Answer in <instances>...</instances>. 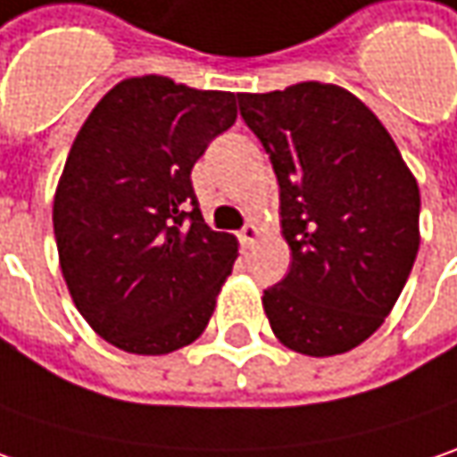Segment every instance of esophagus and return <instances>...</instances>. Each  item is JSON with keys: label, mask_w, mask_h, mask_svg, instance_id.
<instances>
[{"label": "esophagus", "mask_w": 457, "mask_h": 457, "mask_svg": "<svg viewBox=\"0 0 457 457\" xmlns=\"http://www.w3.org/2000/svg\"><path fill=\"white\" fill-rule=\"evenodd\" d=\"M258 235H261V232H258V228H255L253 222H248L245 228L240 229V235H237V237H240V243H243L245 248H250V245H253V243L258 240Z\"/></svg>", "instance_id": "obj_1"}]
</instances>
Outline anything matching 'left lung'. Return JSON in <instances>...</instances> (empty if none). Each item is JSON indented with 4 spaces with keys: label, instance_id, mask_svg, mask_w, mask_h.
<instances>
[{
    "label": "left lung",
    "instance_id": "1",
    "mask_svg": "<svg viewBox=\"0 0 457 457\" xmlns=\"http://www.w3.org/2000/svg\"><path fill=\"white\" fill-rule=\"evenodd\" d=\"M281 196L288 273L263 291L273 335L328 358L368 340L420 250V189L366 104L335 84L237 94Z\"/></svg>",
    "mask_w": 457,
    "mask_h": 457
}]
</instances>
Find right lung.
<instances>
[{"mask_svg":"<svg viewBox=\"0 0 457 457\" xmlns=\"http://www.w3.org/2000/svg\"><path fill=\"white\" fill-rule=\"evenodd\" d=\"M237 120L235 94L125 79L91 110L53 202L61 270L91 329L120 350L194 343L237 258L204 222L191 169Z\"/></svg>","mask_w":457,"mask_h":457,"instance_id":"1","label":"right lung"}]
</instances>
